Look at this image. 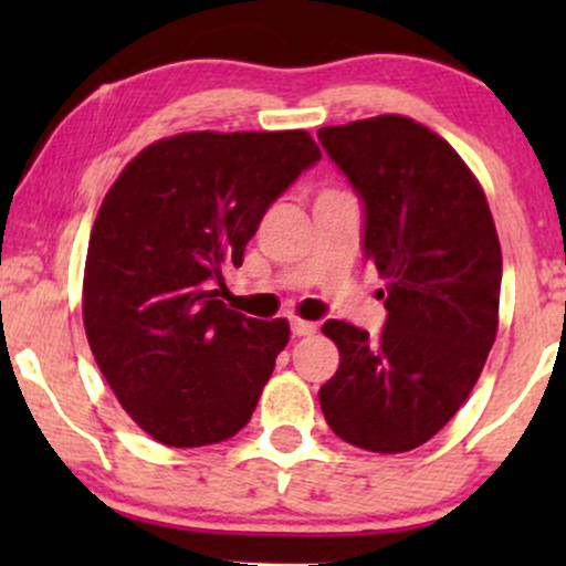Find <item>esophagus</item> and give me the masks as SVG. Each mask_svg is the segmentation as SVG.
<instances>
[{
	"label": "esophagus",
	"mask_w": 566,
	"mask_h": 566,
	"mask_svg": "<svg viewBox=\"0 0 566 566\" xmlns=\"http://www.w3.org/2000/svg\"><path fill=\"white\" fill-rule=\"evenodd\" d=\"M290 329L295 337H305V335H314L316 333V324L314 322H305V319H292Z\"/></svg>",
	"instance_id": "34e87169"
}]
</instances>
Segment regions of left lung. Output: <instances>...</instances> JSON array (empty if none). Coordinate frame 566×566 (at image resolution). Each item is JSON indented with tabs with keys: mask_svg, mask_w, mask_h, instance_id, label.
Here are the masks:
<instances>
[{
	"mask_svg": "<svg viewBox=\"0 0 566 566\" xmlns=\"http://www.w3.org/2000/svg\"><path fill=\"white\" fill-rule=\"evenodd\" d=\"M365 205V258L386 279L378 337L329 319L340 367L319 388L348 444L407 452L463 407L497 335L503 255L490 205L458 151L399 114L322 127Z\"/></svg>",
	"mask_w": 566,
	"mask_h": 566,
	"instance_id": "left-lung-1",
	"label": "left lung"
}]
</instances>
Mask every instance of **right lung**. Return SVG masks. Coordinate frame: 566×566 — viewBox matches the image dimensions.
<instances>
[{
  "label": "right lung",
  "mask_w": 566,
  "mask_h": 566,
  "mask_svg": "<svg viewBox=\"0 0 566 566\" xmlns=\"http://www.w3.org/2000/svg\"><path fill=\"white\" fill-rule=\"evenodd\" d=\"M319 159L305 129L180 133L108 188L84 263V333L148 437L205 447L250 423L290 324L226 308L218 287L265 210Z\"/></svg>",
  "instance_id": "right-lung-1"
}]
</instances>
